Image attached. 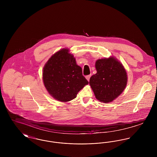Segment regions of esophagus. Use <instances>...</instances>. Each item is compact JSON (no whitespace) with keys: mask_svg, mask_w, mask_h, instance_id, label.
I'll list each match as a JSON object with an SVG mask.
<instances>
[{"mask_svg":"<svg viewBox=\"0 0 157 157\" xmlns=\"http://www.w3.org/2000/svg\"><path fill=\"white\" fill-rule=\"evenodd\" d=\"M90 76H91V75H87V76H86V79L88 81H90Z\"/></svg>","mask_w":157,"mask_h":157,"instance_id":"obj_1","label":"esophagus"}]
</instances>
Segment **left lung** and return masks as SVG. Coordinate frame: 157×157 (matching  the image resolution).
Listing matches in <instances>:
<instances>
[{
    "label": "left lung",
    "instance_id": "8db88e82",
    "mask_svg": "<svg viewBox=\"0 0 157 157\" xmlns=\"http://www.w3.org/2000/svg\"><path fill=\"white\" fill-rule=\"evenodd\" d=\"M95 67L97 72L90 77V86L98 100L104 103L111 102L127 86L126 70L114 57L97 60Z\"/></svg>",
    "mask_w": 157,
    "mask_h": 157
}]
</instances>
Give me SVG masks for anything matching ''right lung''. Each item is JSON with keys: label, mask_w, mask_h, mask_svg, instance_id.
<instances>
[{"label": "right lung", "mask_w": 157, "mask_h": 157, "mask_svg": "<svg viewBox=\"0 0 157 157\" xmlns=\"http://www.w3.org/2000/svg\"><path fill=\"white\" fill-rule=\"evenodd\" d=\"M67 49L53 54L43 69L46 89L54 99L66 102L76 97L79 91L88 84L82 75V68L76 64Z\"/></svg>", "instance_id": "obj_1"}]
</instances>
